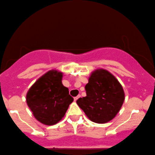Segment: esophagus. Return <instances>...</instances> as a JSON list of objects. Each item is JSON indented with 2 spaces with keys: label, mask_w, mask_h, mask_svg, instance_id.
<instances>
[{
  "label": "esophagus",
  "mask_w": 155,
  "mask_h": 155,
  "mask_svg": "<svg viewBox=\"0 0 155 155\" xmlns=\"http://www.w3.org/2000/svg\"><path fill=\"white\" fill-rule=\"evenodd\" d=\"M79 97H80V95H78L77 96L74 97V101H77V99H78V98H79Z\"/></svg>",
  "instance_id": "esophagus-1"
}]
</instances>
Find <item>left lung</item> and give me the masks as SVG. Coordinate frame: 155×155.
<instances>
[{
  "label": "left lung",
  "instance_id": "obj_1",
  "mask_svg": "<svg viewBox=\"0 0 155 155\" xmlns=\"http://www.w3.org/2000/svg\"><path fill=\"white\" fill-rule=\"evenodd\" d=\"M87 96L76 101L87 118L105 124L115 118L123 105L125 93L118 79L103 68L91 73L85 85Z\"/></svg>",
  "mask_w": 155,
  "mask_h": 155
}]
</instances>
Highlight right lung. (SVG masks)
Returning a JSON list of instances; mask_svg holds the SVG:
<instances>
[{
    "mask_svg": "<svg viewBox=\"0 0 155 155\" xmlns=\"http://www.w3.org/2000/svg\"><path fill=\"white\" fill-rule=\"evenodd\" d=\"M62 75L61 71L51 70L40 76L27 92V105L42 124L58 123L74 101L68 87L62 84Z\"/></svg>",
    "mask_w": 155,
    "mask_h": 155,
    "instance_id": "1",
    "label": "right lung"
}]
</instances>
